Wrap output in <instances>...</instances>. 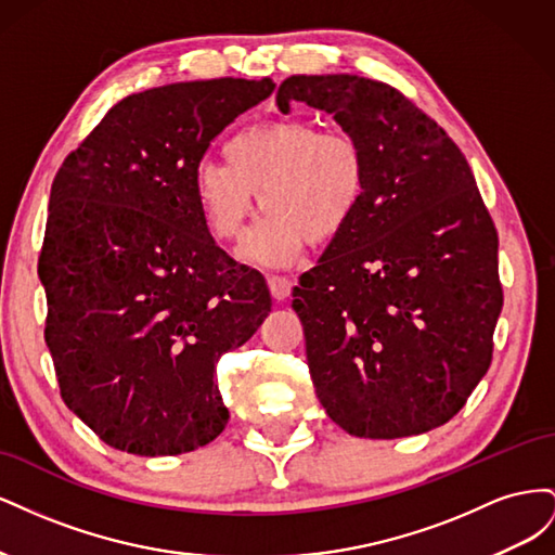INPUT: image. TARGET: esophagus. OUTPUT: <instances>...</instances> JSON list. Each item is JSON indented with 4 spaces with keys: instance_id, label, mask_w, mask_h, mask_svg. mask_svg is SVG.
<instances>
[{
    "instance_id": "obj_1",
    "label": "esophagus",
    "mask_w": 555,
    "mask_h": 555,
    "mask_svg": "<svg viewBox=\"0 0 555 555\" xmlns=\"http://www.w3.org/2000/svg\"><path fill=\"white\" fill-rule=\"evenodd\" d=\"M268 287H271L273 298L284 300L292 294V280L284 278V275H271V278H268Z\"/></svg>"
}]
</instances>
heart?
I'll list each match as a JSON object with an SVG mask.
<instances>
[{"label": "heart", "instance_id": "heart-1", "mask_svg": "<svg viewBox=\"0 0 555 555\" xmlns=\"http://www.w3.org/2000/svg\"><path fill=\"white\" fill-rule=\"evenodd\" d=\"M224 157L227 164L201 162L194 169V204L220 241H238L261 206L268 215L245 257L263 263H287L306 243L338 238L359 215L371 180L357 137L300 117L241 129Z\"/></svg>", "mask_w": 555, "mask_h": 555}]
</instances>
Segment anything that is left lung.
<instances>
[{"instance_id": "obj_1", "label": "left lung", "mask_w": 555, "mask_h": 555, "mask_svg": "<svg viewBox=\"0 0 555 555\" xmlns=\"http://www.w3.org/2000/svg\"><path fill=\"white\" fill-rule=\"evenodd\" d=\"M333 115L371 164L359 215L298 278L310 377L349 435L410 438L456 416L493 359L498 231L461 147L382 80L289 76L278 106Z\"/></svg>"}]
</instances>
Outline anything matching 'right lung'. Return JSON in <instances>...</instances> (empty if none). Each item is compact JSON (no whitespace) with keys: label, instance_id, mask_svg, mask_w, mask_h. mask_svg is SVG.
<instances>
[{"label":"right lung","instance_id":"add662e5","mask_svg":"<svg viewBox=\"0 0 555 555\" xmlns=\"http://www.w3.org/2000/svg\"><path fill=\"white\" fill-rule=\"evenodd\" d=\"M271 78L173 82L117 102L50 188L39 278L62 400L108 447L176 456L229 422L217 361L271 292L215 245L192 196L210 141Z\"/></svg>","mask_w":555,"mask_h":555}]
</instances>
